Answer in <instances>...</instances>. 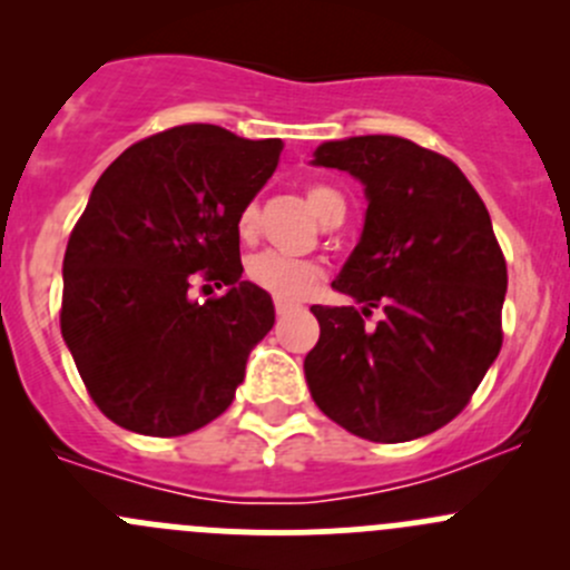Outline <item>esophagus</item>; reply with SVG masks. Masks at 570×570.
Wrapping results in <instances>:
<instances>
[{
    "instance_id": "esophagus-1",
    "label": "esophagus",
    "mask_w": 570,
    "mask_h": 570,
    "mask_svg": "<svg viewBox=\"0 0 570 570\" xmlns=\"http://www.w3.org/2000/svg\"><path fill=\"white\" fill-rule=\"evenodd\" d=\"M297 303H286V301H275V314H278V317H286V314H292V312H297Z\"/></svg>"
}]
</instances>
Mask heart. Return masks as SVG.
<instances>
[{
  "label": "heart",
  "mask_w": 570,
  "mask_h": 570,
  "mask_svg": "<svg viewBox=\"0 0 570 570\" xmlns=\"http://www.w3.org/2000/svg\"><path fill=\"white\" fill-rule=\"evenodd\" d=\"M308 206L322 217V220H331L336 212H344V198L336 189L325 187V184H308L306 189ZM258 228V204L248 200V204L239 209L237 215V234L243 239L256 237ZM248 281L258 289H264L267 295H273L275 301H303L306 295H312L322 281V267L317 262H308V258H295L284 256V253L264 250L250 256L248 267Z\"/></svg>",
  "instance_id": "b5f03b06"
}]
</instances>
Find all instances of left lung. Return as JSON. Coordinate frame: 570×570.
<instances>
[{"instance_id":"8db88e82","label":"left lung","mask_w":570,"mask_h":570,"mask_svg":"<svg viewBox=\"0 0 570 570\" xmlns=\"http://www.w3.org/2000/svg\"><path fill=\"white\" fill-rule=\"evenodd\" d=\"M322 168L366 187V223L333 289L364 303L312 306L306 381L327 419L377 444L435 433L469 405L502 350L508 264L491 215L450 157L405 137L322 142ZM372 307L382 320L366 326Z\"/></svg>"}]
</instances>
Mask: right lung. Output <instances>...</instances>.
I'll return each mask as SVG.
<instances>
[{"label": "right lung", "mask_w": 570, "mask_h": 570, "mask_svg": "<svg viewBox=\"0 0 570 570\" xmlns=\"http://www.w3.org/2000/svg\"><path fill=\"white\" fill-rule=\"evenodd\" d=\"M281 151L184 124L137 140L96 181L68 237L60 331L90 400L120 428L174 439L232 405L275 322L267 292L243 281L237 215ZM195 279L227 292L189 302Z\"/></svg>", "instance_id": "add662e5"}]
</instances>
